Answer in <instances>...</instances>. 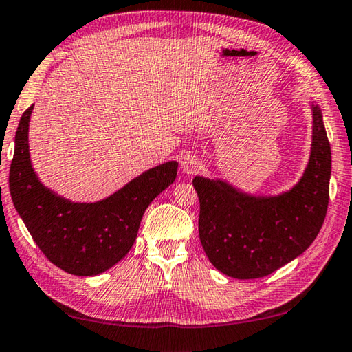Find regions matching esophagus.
I'll return each mask as SVG.
<instances>
[{"instance_id": "esophagus-1", "label": "esophagus", "mask_w": 352, "mask_h": 352, "mask_svg": "<svg viewBox=\"0 0 352 352\" xmlns=\"http://www.w3.org/2000/svg\"><path fill=\"white\" fill-rule=\"evenodd\" d=\"M181 168L185 175H195L201 170V161H199V159L193 155H187L182 157Z\"/></svg>"}]
</instances>
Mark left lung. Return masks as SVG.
I'll use <instances>...</instances> for the list:
<instances>
[{
	"instance_id": "obj_1",
	"label": "left lung",
	"mask_w": 352,
	"mask_h": 352,
	"mask_svg": "<svg viewBox=\"0 0 352 352\" xmlns=\"http://www.w3.org/2000/svg\"><path fill=\"white\" fill-rule=\"evenodd\" d=\"M329 177L331 147L317 105L308 167L287 193L250 196L219 179L196 176L199 239L210 262L234 279H257L300 256L327 216Z\"/></svg>"
}]
</instances>
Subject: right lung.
I'll return each instance as SVG.
<instances>
[{
    "mask_svg": "<svg viewBox=\"0 0 352 352\" xmlns=\"http://www.w3.org/2000/svg\"><path fill=\"white\" fill-rule=\"evenodd\" d=\"M24 111L15 136L9 187L18 214L49 261L75 276H96L113 267L136 241L151 201L175 182L177 162L150 168L115 195L95 204H76L38 181L29 155V121Z\"/></svg>",
    "mask_w": 352,
    "mask_h": 352,
    "instance_id": "add662e5",
    "label": "right lung"
}]
</instances>
